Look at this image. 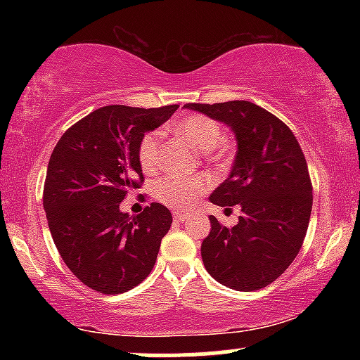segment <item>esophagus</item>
Segmentation results:
<instances>
[{
    "label": "esophagus",
    "mask_w": 360,
    "mask_h": 360,
    "mask_svg": "<svg viewBox=\"0 0 360 360\" xmlns=\"http://www.w3.org/2000/svg\"><path fill=\"white\" fill-rule=\"evenodd\" d=\"M188 218H189L188 213L174 212V220H176V221H184V220H188Z\"/></svg>",
    "instance_id": "1"
}]
</instances>
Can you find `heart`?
Listing matches in <instances>:
<instances>
[{"instance_id": "heart-1", "label": "heart", "mask_w": 360, "mask_h": 360, "mask_svg": "<svg viewBox=\"0 0 360 360\" xmlns=\"http://www.w3.org/2000/svg\"><path fill=\"white\" fill-rule=\"evenodd\" d=\"M176 131L181 139L191 146L194 150L208 152L221 142L223 130L220 123L205 115H189L177 122ZM159 131H150L142 139L139 146V162L146 172L154 171L159 164ZM208 189V179L203 176L181 177L167 176L157 181L154 186V194L160 203L171 208H189L200 194Z\"/></svg>"}]
</instances>
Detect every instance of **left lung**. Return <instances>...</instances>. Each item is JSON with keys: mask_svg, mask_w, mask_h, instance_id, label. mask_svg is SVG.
<instances>
[{"mask_svg": "<svg viewBox=\"0 0 360 360\" xmlns=\"http://www.w3.org/2000/svg\"><path fill=\"white\" fill-rule=\"evenodd\" d=\"M225 123L237 139L230 176L210 194L218 206L242 208L232 229L210 217L201 243L210 276L235 291L269 286L288 269L307 235L313 189L307 159L295 134L278 117L250 101L188 103Z\"/></svg>", "mask_w": 360, "mask_h": 360, "instance_id": "8db88e82", "label": "left lung"}]
</instances>
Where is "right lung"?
Returning <instances> with one entry per match:
<instances>
[{"label":"right lung","mask_w":360,"mask_h":360,"mask_svg":"<svg viewBox=\"0 0 360 360\" xmlns=\"http://www.w3.org/2000/svg\"><path fill=\"white\" fill-rule=\"evenodd\" d=\"M179 105L94 110L62 135L44 186L49 230L65 266L81 283L118 295L150 274L172 214L150 203L137 217L120 203L143 181L139 146Z\"/></svg>","instance_id":"add662e5"}]
</instances>
